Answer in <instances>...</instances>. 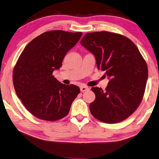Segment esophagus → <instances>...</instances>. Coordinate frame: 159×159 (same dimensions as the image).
Wrapping results in <instances>:
<instances>
[{
  "mask_svg": "<svg viewBox=\"0 0 159 159\" xmlns=\"http://www.w3.org/2000/svg\"><path fill=\"white\" fill-rule=\"evenodd\" d=\"M89 88H88V87H86V86L80 87V92H82L88 91V90H89Z\"/></svg>",
  "mask_w": 159,
  "mask_h": 159,
  "instance_id": "obj_1",
  "label": "esophagus"
}]
</instances>
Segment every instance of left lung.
<instances>
[{
    "instance_id": "obj_1",
    "label": "left lung",
    "mask_w": 159,
    "mask_h": 159,
    "mask_svg": "<svg viewBox=\"0 0 159 159\" xmlns=\"http://www.w3.org/2000/svg\"><path fill=\"white\" fill-rule=\"evenodd\" d=\"M80 44L94 56L99 70L110 80L105 90L92 88L96 98L89 105L92 116L107 123H116L134 112L143 97L148 66L131 40L118 34H86Z\"/></svg>"
}]
</instances>
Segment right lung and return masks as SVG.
Instances as JSON below:
<instances>
[{"label":"right lung","instance_id":"1","mask_svg":"<svg viewBox=\"0 0 159 159\" xmlns=\"http://www.w3.org/2000/svg\"><path fill=\"white\" fill-rule=\"evenodd\" d=\"M82 34L49 31L34 39L22 52L14 69V86L24 106L34 116L54 121L69 113L80 88L61 83L52 73L60 69L65 56Z\"/></svg>","mask_w":159,"mask_h":159}]
</instances>
